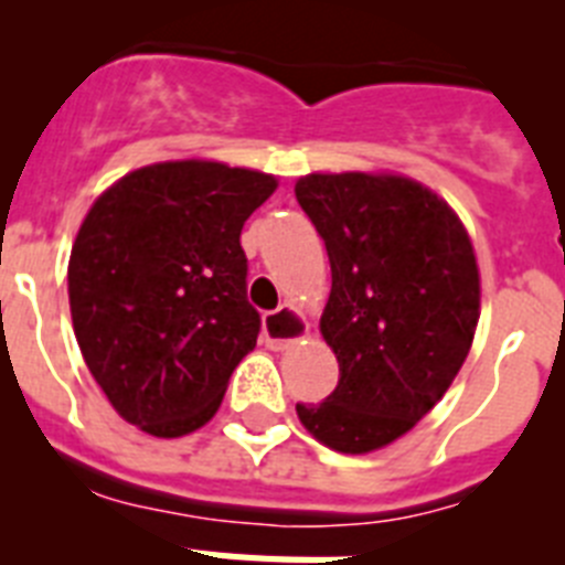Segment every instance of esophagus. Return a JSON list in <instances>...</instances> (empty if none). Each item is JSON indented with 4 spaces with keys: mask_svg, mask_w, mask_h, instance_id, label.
<instances>
[{
    "mask_svg": "<svg viewBox=\"0 0 565 565\" xmlns=\"http://www.w3.org/2000/svg\"><path fill=\"white\" fill-rule=\"evenodd\" d=\"M306 333L308 322L294 308H277V311L266 313V322H263V337L271 351H286Z\"/></svg>",
    "mask_w": 565,
    "mask_h": 565,
    "instance_id": "esophagus-1",
    "label": "esophagus"
}]
</instances>
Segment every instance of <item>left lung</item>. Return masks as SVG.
Here are the masks:
<instances>
[{
  "mask_svg": "<svg viewBox=\"0 0 565 565\" xmlns=\"http://www.w3.org/2000/svg\"><path fill=\"white\" fill-rule=\"evenodd\" d=\"M294 192L331 259L319 331L339 359L337 391L297 416L362 456L413 430L461 371L481 313L476 254L456 212L411 178L306 174Z\"/></svg>",
  "mask_w": 565,
  "mask_h": 565,
  "instance_id": "8db88e82",
  "label": "left lung"
}]
</instances>
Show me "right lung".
<instances>
[{"label":"right lung","mask_w":565,"mask_h":565,"mask_svg":"<svg viewBox=\"0 0 565 565\" xmlns=\"http://www.w3.org/2000/svg\"><path fill=\"white\" fill-rule=\"evenodd\" d=\"M274 189L271 174L226 163H152L84 217L67 268L78 348L118 416L149 436L203 427L254 351L239 232Z\"/></svg>","instance_id":"right-lung-1"}]
</instances>
